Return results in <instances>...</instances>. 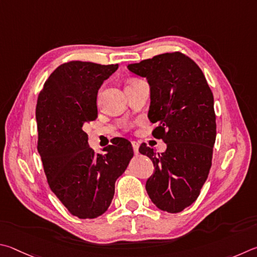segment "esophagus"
<instances>
[{
    "label": "esophagus",
    "instance_id": "esophagus-1",
    "mask_svg": "<svg viewBox=\"0 0 257 257\" xmlns=\"http://www.w3.org/2000/svg\"><path fill=\"white\" fill-rule=\"evenodd\" d=\"M132 147H133L134 154L138 155V154H139V143L136 142V141H133V142H132Z\"/></svg>",
    "mask_w": 257,
    "mask_h": 257
}]
</instances>
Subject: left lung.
<instances>
[{
	"instance_id": "1",
	"label": "left lung",
	"mask_w": 257,
	"mask_h": 257,
	"mask_svg": "<svg viewBox=\"0 0 257 257\" xmlns=\"http://www.w3.org/2000/svg\"><path fill=\"white\" fill-rule=\"evenodd\" d=\"M127 69L148 80V117L157 124L152 136L167 145L163 154L146 143L139 149L155 166L147 193L158 209L181 212L199 197L212 165L217 136L212 91L199 65L179 52L160 54Z\"/></svg>"
}]
</instances>
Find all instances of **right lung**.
Wrapping results in <instances>:
<instances>
[{
	"label": "right lung",
	"instance_id": "add662e5",
	"mask_svg": "<svg viewBox=\"0 0 257 257\" xmlns=\"http://www.w3.org/2000/svg\"><path fill=\"white\" fill-rule=\"evenodd\" d=\"M118 64L64 63L49 75L36 106L37 149L52 192L71 214L93 219L105 213L115 182L133 157L131 142L116 138L94 154L83 127L97 118V94Z\"/></svg>",
	"mask_w": 257,
	"mask_h": 257
}]
</instances>
